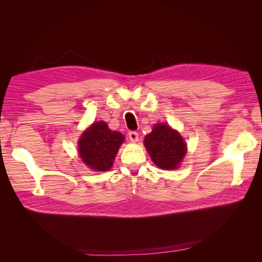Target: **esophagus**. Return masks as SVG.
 <instances>
[{
    "label": "esophagus",
    "mask_w": 262,
    "mask_h": 262,
    "mask_svg": "<svg viewBox=\"0 0 262 262\" xmlns=\"http://www.w3.org/2000/svg\"><path fill=\"white\" fill-rule=\"evenodd\" d=\"M128 137H129L130 142H134V143L138 142V133L137 132H134V130L129 132L128 133Z\"/></svg>",
    "instance_id": "esophagus-1"
}]
</instances>
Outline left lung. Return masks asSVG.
<instances>
[{
    "label": "left lung",
    "instance_id": "1",
    "mask_svg": "<svg viewBox=\"0 0 262 262\" xmlns=\"http://www.w3.org/2000/svg\"><path fill=\"white\" fill-rule=\"evenodd\" d=\"M144 144L159 168L173 170L179 166L187 148L182 137L166 124H157L145 136Z\"/></svg>",
    "mask_w": 262,
    "mask_h": 262
}]
</instances>
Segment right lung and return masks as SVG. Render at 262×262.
Returning <instances> with one entry per match:
<instances>
[{
	"label": "right lung",
	"instance_id": "1",
	"mask_svg": "<svg viewBox=\"0 0 262 262\" xmlns=\"http://www.w3.org/2000/svg\"><path fill=\"white\" fill-rule=\"evenodd\" d=\"M124 136L110 130L104 121H98L83 133L79 142V152L83 162L94 171L111 168Z\"/></svg>",
	"mask_w": 262,
	"mask_h": 262
}]
</instances>
